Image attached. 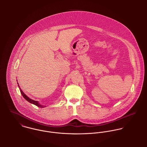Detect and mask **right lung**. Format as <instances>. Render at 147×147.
<instances>
[{
  "label": "right lung",
  "instance_id": "right-lung-1",
  "mask_svg": "<svg viewBox=\"0 0 147 147\" xmlns=\"http://www.w3.org/2000/svg\"><path fill=\"white\" fill-rule=\"evenodd\" d=\"M18 86H19V85H18ZM20 92H21V94H22V96H23V97L26 100V101H28V102H29L30 103H32V104H34V105H36V106H38V107H45V106H43L41 105H40V104L38 103V101H34V100H32V99H30V98H29L28 96H26L25 94H24V93L22 91V90H21V89L20 88Z\"/></svg>",
  "mask_w": 147,
  "mask_h": 147
}]
</instances>
